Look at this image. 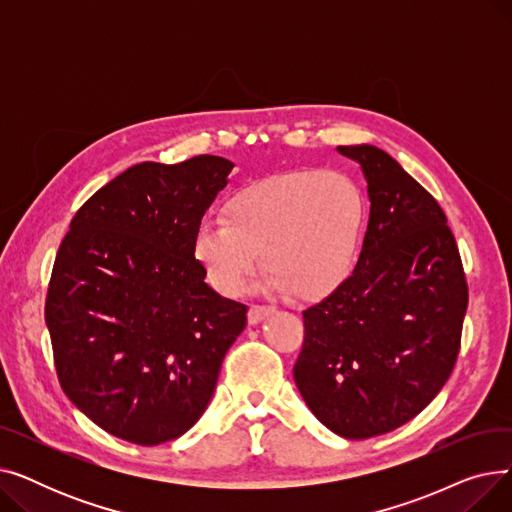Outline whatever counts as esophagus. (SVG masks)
Instances as JSON below:
<instances>
[{
    "label": "esophagus",
    "mask_w": 512,
    "mask_h": 512,
    "mask_svg": "<svg viewBox=\"0 0 512 512\" xmlns=\"http://www.w3.org/2000/svg\"><path fill=\"white\" fill-rule=\"evenodd\" d=\"M272 313H274V307L251 305V309H249V313H247L249 324H251V326H257V324H261V321H263L267 315H272Z\"/></svg>",
    "instance_id": "1"
}]
</instances>
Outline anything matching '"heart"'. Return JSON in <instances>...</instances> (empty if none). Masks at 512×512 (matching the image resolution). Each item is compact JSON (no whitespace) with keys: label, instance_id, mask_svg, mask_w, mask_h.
Wrapping results in <instances>:
<instances>
[{"label":"heart","instance_id":"1","mask_svg":"<svg viewBox=\"0 0 512 512\" xmlns=\"http://www.w3.org/2000/svg\"><path fill=\"white\" fill-rule=\"evenodd\" d=\"M222 220H203L191 253L209 286L238 297L259 253L261 286L315 303L355 274L367 226L363 188L346 174L292 170L234 191Z\"/></svg>","mask_w":512,"mask_h":512}]
</instances>
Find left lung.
Returning a JSON list of instances; mask_svg holds the SVG:
<instances>
[{"label": "left lung", "instance_id": "8db88e82", "mask_svg": "<svg viewBox=\"0 0 512 512\" xmlns=\"http://www.w3.org/2000/svg\"><path fill=\"white\" fill-rule=\"evenodd\" d=\"M371 201L355 274L303 311L294 382L311 413L348 440L411 421L450 378L469 290L438 201L373 145L338 147Z\"/></svg>", "mask_w": 512, "mask_h": 512}]
</instances>
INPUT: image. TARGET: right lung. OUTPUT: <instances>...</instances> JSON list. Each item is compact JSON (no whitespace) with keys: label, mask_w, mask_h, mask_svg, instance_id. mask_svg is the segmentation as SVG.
Wrapping results in <instances>:
<instances>
[{"label":"right lung","mask_w":512,"mask_h":512,"mask_svg":"<svg viewBox=\"0 0 512 512\" xmlns=\"http://www.w3.org/2000/svg\"><path fill=\"white\" fill-rule=\"evenodd\" d=\"M234 164L143 161L70 222L45 301L66 396L107 434L155 446L191 429L218 382L247 305L205 284L195 228Z\"/></svg>","instance_id":"add662e5"}]
</instances>
